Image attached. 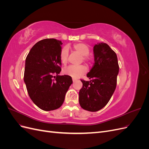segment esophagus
Wrapping results in <instances>:
<instances>
[{"label": "esophagus", "instance_id": "esophagus-1", "mask_svg": "<svg viewBox=\"0 0 149 149\" xmlns=\"http://www.w3.org/2000/svg\"><path fill=\"white\" fill-rule=\"evenodd\" d=\"M76 79H74V78H73V82H74V81H76Z\"/></svg>", "mask_w": 149, "mask_h": 149}]
</instances>
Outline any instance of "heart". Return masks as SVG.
I'll return each mask as SVG.
<instances>
[{
  "instance_id": "b5f03b06",
  "label": "heart",
  "mask_w": 149,
  "mask_h": 149,
  "mask_svg": "<svg viewBox=\"0 0 149 149\" xmlns=\"http://www.w3.org/2000/svg\"><path fill=\"white\" fill-rule=\"evenodd\" d=\"M73 49L74 50L83 56V59L84 61H88V58L87 55L89 53V48L87 45L83 43H79L74 45ZM68 49L67 48H64L60 53V60L63 64H66L68 61ZM64 73L71 76L74 78H78L86 72V67L84 65H70L66 67L64 70Z\"/></svg>"
}]
</instances>
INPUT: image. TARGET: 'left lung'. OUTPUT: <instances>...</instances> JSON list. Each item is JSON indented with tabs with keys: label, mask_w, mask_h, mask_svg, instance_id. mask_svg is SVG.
Returning <instances> with one entry per match:
<instances>
[{
	"label": "left lung",
	"mask_w": 149,
	"mask_h": 149,
	"mask_svg": "<svg viewBox=\"0 0 149 149\" xmlns=\"http://www.w3.org/2000/svg\"><path fill=\"white\" fill-rule=\"evenodd\" d=\"M93 53L94 65L87 74L91 80H81L83 87L79 92V102L83 109L96 112L104 107L113 94L119 67L116 53L107 44L94 45Z\"/></svg>",
	"instance_id": "1"
}]
</instances>
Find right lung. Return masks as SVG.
Masks as SVG:
<instances>
[{
  "label": "right lung",
  "mask_w": 149,
  "mask_h": 149,
  "mask_svg": "<svg viewBox=\"0 0 149 149\" xmlns=\"http://www.w3.org/2000/svg\"><path fill=\"white\" fill-rule=\"evenodd\" d=\"M62 44L54 38L40 40L31 48L25 60L24 82L29 95L43 111L61 107L73 83L70 76L59 75Z\"/></svg>",
  "instance_id": "obj_1"
}]
</instances>
